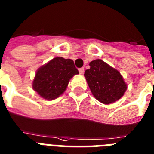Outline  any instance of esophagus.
Returning a JSON list of instances; mask_svg holds the SVG:
<instances>
[{
    "label": "esophagus",
    "instance_id": "obj_1",
    "mask_svg": "<svg viewBox=\"0 0 154 154\" xmlns=\"http://www.w3.org/2000/svg\"><path fill=\"white\" fill-rule=\"evenodd\" d=\"M79 72L80 74L82 75V74H83V73H84V68H79Z\"/></svg>",
    "mask_w": 154,
    "mask_h": 154
}]
</instances>
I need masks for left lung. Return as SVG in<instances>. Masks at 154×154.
<instances>
[{"label": "left lung", "instance_id": "left-lung-1", "mask_svg": "<svg viewBox=\"0 0 154 154\" xmlns=\"http://www.w3.org/2000/svg\"><path fill=\"white\" fill-rule=\"evenodd\" d=\"M90 66V69L85 71L84 75L97 101L109 105L124 96L128 86L117 70L100 59L91 61Z\"/></svg>", "mask_w": 154, "mask_h": 154}]
</instances>
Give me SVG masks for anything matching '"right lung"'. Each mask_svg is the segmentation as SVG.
<instances>
[{
    "label": "right lung",
    "instance_id": "add662e5",
    "mask_svg": "<svg viewBox=\"0 0 154 154\" xmlns=\"http://www.w3.org/2000/svg\"><path fill=\"white\" fill-rule=\"evenodd\" d=\"M78 74L72 60L55 57L38 69L33 89L43 98L53 100L65 91L69 80Z\"/></svg>",
    "mask_w": 154,
    "mask_h": 154
}]
</instances>
